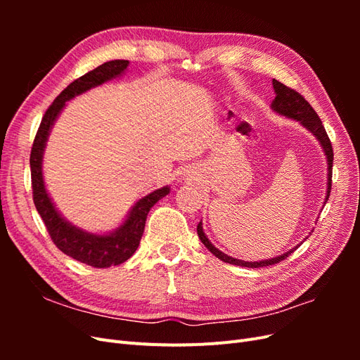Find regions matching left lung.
Wrapping results in <instances>:
<instances>
[{
	"instance_id": "1",
	"label": "left lung",
	"mask_w": 360,
	"mask_h": 360,
	"mask_svg": "<svg viewBox=\"0 0 360 360\" xmlns=\"http://www.w3.org/2000/svg\"><path fill=\"white\" fill-rule=\"evenodd\" d=\"M271 84H274V89H275V99L274 102H271V110H274L275 112H278L279 115H284L287 118H292L296 120V122H299L303 127H307L311 134H314V136L319 139V143L321 144L323 150H324V155H326V159H328V195H326V201L329 200V195H330V189H332V167H333V150H332V144H330V139L328 136V134H326V129L321 123L320 117L317 115V112L314 111V108L309 105V102L304 99V97L297 93L296 90L290 89V86L284 85L282 82L274 79L271 81ZM324 201V204H326ZM197 233H198V237L200 240L202 242V245L210 250V252L217 257L219 259H222L224 263H230V264H234V266H242V267H249V269H257V267H266V266H271V264H276L279 263V261L285 259L290 254H292L294 250H296L300 245L294 246L291 250H288V252L282 254L279 257H275V258H270V259H263V261H243V259H237V258H233V257H228L226 254L221 252L219 249L214 248L209 238H207V236L204 234V230H202V222H200L197 225Z\"/></svg>"
}]
</instances>
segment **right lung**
Wrapping results in <instances>:
<instances>
[{
  "label": "right lung",
  "instance_id": "add662e5",
  "mask_svg": "<svg viewBox=\"0 0 360 360\" xmlns=\"http://www.w3.org/2000/svg\"><path fill=\"white\" fill-rule=\"evenodd\" d=\"M127 60L106 61L102 66L82 75L81 78L69 84L43 115L30 156L32 200H34L36 209L41 216L43 222H45L52 242L56 243L61 252L97 269L118 266L135 254L144 233L146 219L150 209L160 198L169 193V188L163 186L148 193L147 197L141 198L132 207V210L129 212L127 219L123 222V225H120L115 231L103 236L93 234L76 228L58 213L46 192L45 181H43L41 160L53 122L60 115L66 102L73 99L75 96H79L97 85L117 78L127 69Z\"/></svg>",
  "mask_w": 360,
  "mask_h": 360
}]
</instances>
